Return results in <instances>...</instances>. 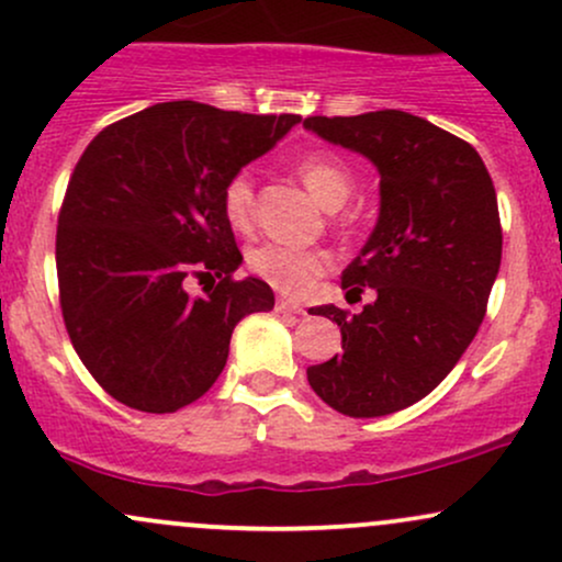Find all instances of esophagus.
<instances>
[{
  "mask_svg": "<svg viewBox=\"0 0 562 562\" xmlns=\"http://www.w3.org/2000/svg\"><path fill=\"white\" fill-rule=\"evenodd\" d=\"M277 312H280V314H306V308H303L301 303H295V301L280 299V301H277Z\"/></svg>",
  "mask_w": 562,
  "mask_h": 562,
  "instance_id": "1",
  "label": "esophagus"
}]
</instances>
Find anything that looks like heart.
<instances>
[{
    "label": "heart",
    "mask_w": 562,
    "mask_h": 562,
    "mask_svg": "<svg viewBox=\"0 0 562 562\" xmlns=\"http://www.w3.org/2000/svg\"><path fill=\"white\" fill-rule=\"evenodd\" d=\"M299 177L306 190L317 198L322 209L335 211L346 203L353 192V171L335 153L319 150L306 156L299 164ZM254 177L250 171H237L235 177L224 184V216L235 229H248L254 222ZM248 263L261 280L282 290L288 295H301L314 285V280L327 269V256L312 248H299V245L263 243L248 254Z\"/></svg>",
    "instance_id": "obj_1"
}]
</instances>
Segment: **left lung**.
<instances>
[{
    "label": "left lung",
    "instance_id": "1",
    "mask_svg": "<svg viewBox=\"0 0 562 562\" xmlns=\"http://www.w3.org/2000/svg\"><path fill=\"white\" fill-rule=\"evenodd\" d=\"M380 173L375 229L346 267L344 288L375 301L359 314L317 306L338 322L344 353L306 370L325 404L383 417L420 402L454 370L479 333L499 274L496 192L479 153L404 111L303 121Z\"/></svg>",
    "mask_w": 562,
    "mask_h": 562
}]
</instances>
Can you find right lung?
I'll use <instances>...</instances> for the list:
<instances>
[{
    "mask_svg": "<svg viewBox=\"0 0 562 562\" xmlns=\"http://www.w3.org/2000/svg\"><path fill=\"white\" fill-rule=\"evenodd\" d=\"M301 115H250L158 102L89 142L57 222V282L70 344L121 404L166 415L198 402L229 357L232 330L272 312L243 256L224 184L269 153ZM220 277L190 296L187 273Z\"/></svg>",
    "mask_w": 562,
    "mask_h": 562,
    "instance_id": "1",
    "label": "right lung"
}]
</instances>
